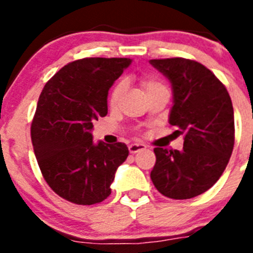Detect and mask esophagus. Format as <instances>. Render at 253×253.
Returning <instances> with one entry per match:
<instances>
[{
  "instance_id": "obj_1",
  "label": "esophagus",
  "mask_w": 253,
  "mask_h": 253,
  "mask_svg": "<svg viewBox=\"0 0 253 253\" xmlns=\"http://www.w3.org/2000/svg\"><path fill=\"white\" fill-rule=\"evenodd\" d=\"M144 148H146V146H144L143 143H133V144L129 146V152H130V153H137V152L142 151V149Z\"/></svg>"
}]
</instances>
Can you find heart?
Masks as SVG:
<instances>
[{"mask_svg":"<svg viewBox=\"0 0 253 253\" xmlns=\"http://www.w3.org/2000/svg\"><path fill=\"white\" fill-rule=\"evenodd\" d=\"M140 84H142L143 90H144V92H146L147 95H149V93L154 92V91H157V90L167 88L166 84H163L161 80H158L157 77H153V76H149V75L143 76V77L140 78ZM124 90H125L124 81L118 82V84L114 86L113 91H111L110 96H109V105H110L111 107H115L116 105L119 104L120 97H122Z\"/></svg>","mask_w":253,"mask_h":253,"instance_id":"b5f03b06","label":"heart"}]
</instances>
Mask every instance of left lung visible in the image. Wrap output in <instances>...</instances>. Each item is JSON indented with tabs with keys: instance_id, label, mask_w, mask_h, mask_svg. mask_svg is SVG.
I'll return each instance as SVG.
<instances>
[{
	"instance_id": "1",
	"label": "left lung",
	"mask_w": 253,
	"mask_h": 253,
	"mask_svg": "<svg viewBox=\"0 0 253 253\" xmlns=\"http://www.w3.org/2000/svg\"><path fill=\"white\" fill-rule=\"evenodd\" d=\"M169 78L173 90L169 125L184 134V148H154L151 178L162 195L191 199L215 184L227 167L234 146L231 96L210 69L186 58L151 59Z\"/></svg>"
}]
</instances>
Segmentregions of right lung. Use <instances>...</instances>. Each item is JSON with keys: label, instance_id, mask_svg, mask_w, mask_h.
I'll return each instance as SVG.
<instances>
[{"label": "right lung", "instance_id": "obj_1", "mask_svg": "<svg viewBox=\"0 0 253 253\" xmlns=\"http://www.w3.org/2000/svg\"><path fill=\"white\" fill-rule=\"evenodd\" d=\"M130 58H82L60 68L44 86L31 123V142L44 180L67 202L101 203L111 194L125 143L95 146L93 123L107 114V92Z\"/></svg>", "mask_w": 253, "mask_h": 253}]
</instances>
